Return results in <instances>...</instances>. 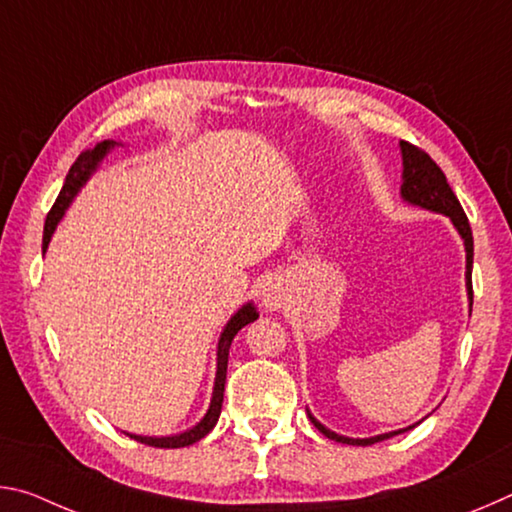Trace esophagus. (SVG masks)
Returning <instances> with one entry per match:
<instances>
[{"label": "esophagus", "instance_id": "34e87169", "mask_svg": "<svg viewBox=\"0 0 512 512\" xmlns=\"http://www.w3.org/2000/svg\"><path fill=\"white\" fill-rule=\"evenodd\" d=\"M259 298H262V307L268 311L280 309L284 302H287V287L280 277H271V280L264 282L262 291H259Z\"/></svg>", "mask_w": 512, "mask_h": 512}]
</instances>
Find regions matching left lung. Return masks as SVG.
<instances>
[{
    "instance_id": "1",
    "label": "left lung",
    "mask_w": 512,
    "mask_h": 512,
    "mask_svg": "<svg viewBox=\"0 0 512 512\" xmlns=\"http://www.w3.org/2000/svg\"><path fill=\"white\" fill-rule=\"evenodd\" d=\"M400 149H402V167H404L400 194L404 201L411 205H418V207H422V210L449 216L454 223V228L458 230V235H461V239H463V244H465V287H467V298H470V311H472L474 239H472L470 221H467L461 203H458L456 194L452 192V187H449L443 169H440L427 153L418 149V146H413L409 142H400ZM307 415H309V420L314 422V427L329 440H336V443H345V445H361V447L381 443V440L393 438V436H397V433H404V431L413 429L415 424H420V422H415L406 429L391 431V433H379V436H372V438H348V436H339V433H334L327 427H323V424H320L309 411H307Z\"/></svg>"
}]
</instances>
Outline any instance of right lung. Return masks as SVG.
<instances>
[{"mask_svg": "<svg viewBox=\"0 0 512 512\" xmlns=\"http://www.w3.org/2000/svg\"><path fill=\"white\" fill-rule=\"evenodd\" d=\"M117 142L112 140H103L99 142L94 149L90 151H83L76 162L72 164V169H69L67 178H65V185L60 189V194L56 198L54 207H51V212L47 214V221H45V235H42V253H45L51 235H54L58 221L63 219L65 210L69 207V203L74 201V196L79 194V189L88 183L90 176L94 171H97L99 162L106 158V155L115 149ZM259 314L253 302H246L244 307H241L235 316L228 320V325L223 327L221 332V339H219V348H216V377H214V391H212V402H210V409L203 415V420L196 424V427L187 429L183 433H176V436H135V433H126V436L135 438L137 443H144L149 447H160V449H178V447H189L198 443V440L205 438L207 433L214 429V424L219 422V415H221V404H223V391H225V372H228V354H230V345L232 339H235L237 332L241 327H246L248 323H253L257 320Z\"/></svg>", "mask_w": 512, "mask_h": 512, "instance_id": "add662e5", "label": "right lung"}]
</instances>
